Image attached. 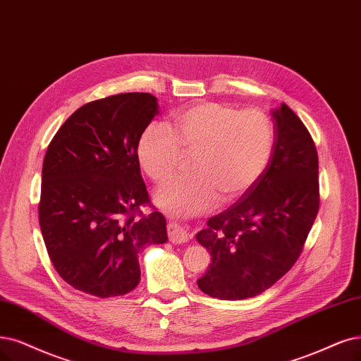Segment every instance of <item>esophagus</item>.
<instances>
[{
  "label": "esophagus",
  "instance_id": "1",
  "mask_svg": "<svg viewBox=\"0 0 361 361\" xmlns=\"http://www.w3.org/2000/svg\"><path fill=\"white\" fill-rule=\"evenodd\" d=\"M168 235H169V241L172 244H185L189 241L188 232H185L180 224L173 221L168 223Z\"/></svg>",
  "mask_w": 361,
  "mask_h": 361
}]
</instances>
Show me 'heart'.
Segmentation results:
<instances>
[{
	"label": "heart",
	"instance_id": "heart-1",
	"mask_svg": "<svg viewBox=\"0 0 361 361\" xmlns=\"http://www.w3.org/2000/svg\"><path fill=\"white\" fill-rule=\"evenodd\" d=\"M171 128L147 126L137 156L144 172L159 184L177 172L183 156H193V176L173 180L154 196L173 217L199 214L219 201H236L260 180L274 154L275 126L259 109L197 102L173 114Z\"/></svg>",
	"mask_w": 361,
	"mask_h": 361
}]
</instances>
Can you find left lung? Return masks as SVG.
Returning <instances> with one entry per match:
<instances>
[{"mask_svg": "<svg viewBox=\"0 0 361 361\" xmlns=\"http://www.w3.org/2000/svg\"><path fill=\"white\" fill-rule=\"evenodd\" d=\"M272 116L269 166L196 235L211 252L208 271L197 279L211 298L243 300L274 286L299 259L318 214V154L311 133L286 104Z\"/></svg>", "mask_w": 361, "mask_h": 361, "instance_id": "8db88e82", "label": "left lung"}]
</instances>
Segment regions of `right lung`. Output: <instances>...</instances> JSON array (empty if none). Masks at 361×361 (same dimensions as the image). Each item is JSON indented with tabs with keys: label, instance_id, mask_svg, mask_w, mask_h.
Here are the masks:
<instances>
[{
	"label": "right lung",
	"instance_id": "obj_1",
	"mask_svg": "<svg viewBox=\"0 0 361 361\" xmlns=\"http://www.w3.org/2000/svg\"><path fill=\"white\" fill-rule=\"evenodd\" d=\"M159 113L150 93H118L80 106L50 141L38 220L49 257L65 283L97 298L140 284V251L168 241L153 209L137 145Z\"/></svg>",
	"mask_w": 361,
	"mask_h": 361
}]
</instances>
